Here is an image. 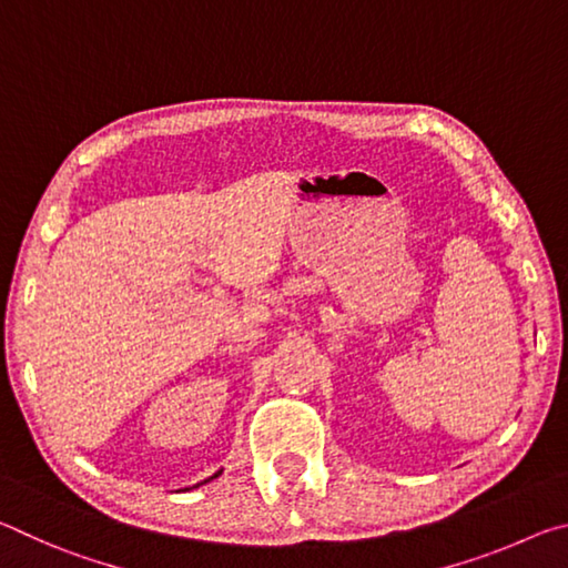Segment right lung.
<instances>
[{"label": "right lung", "instance_id": "add662e5", "mask_svg": "<svg viewBox=\"0 0 568 568\" xmlns=\"http://www.w3.org/2000/svg\"><path fill=\"white\" fill-rule=\"evenodd\" d=\"M220 474H223V468H220V470H215V474H213V476H210V478H205V480H200V484H195V486H190V488H197V486H203V484H210V480H213V478H217ZM190 488H187V491H190Z\"/></svg>", "mask_w": 568, "mask_h": 568}]
</instances>
